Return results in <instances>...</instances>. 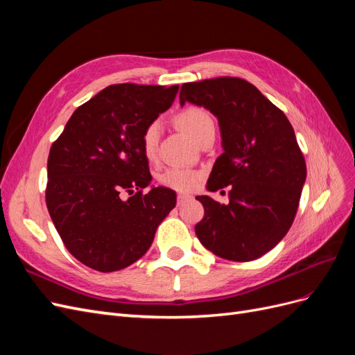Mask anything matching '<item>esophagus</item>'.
Returning <instances> with one entry per match:
<instances>
[{
  "instance_id": "esophagus-1",
  "label": "esophagus",
  "mask_w": 355,
  "mask_h": 355,
  "mask_svg": "<svg viewBox=\"0 0 355 355\" xmlns=\"http://www.w3.org/2000/svg\"><path fill=\"white\" fill-rule=\"evenodd\" d=\"M188 200H191V196H188V194H178V206H182V204H185Z\"/></svg>"
}]
</instances>
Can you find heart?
I'll use <instances>...</instances> for the list:
<instances>
[{
    "label": "heart",
    "instance_id": "obj_1",
    "mask_svg": "<svg viewBox=\"0 0 355 355\" xmlns=\"http://www.w3.org/2000/svg\"><path fill=\"white\" fill-rule=\"evenodd\" d=\"M176 123L184 128V130L198 142L201 137L214 132V121L213 116L200 106H188L182 110L176 115ZM161 135V124L159 121L149 123L141 137L142 153L148 159H154L158 151V142ZM201 173L197 170L185 168V167H168L159 175L158 180L161 185L166 188L175 189L179 192H191L201 184Z\"/></svg>",
    "mask_w": 355,
    "mask_h": 355
}]
</instances>
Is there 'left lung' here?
<instances>
[{"label": "left lung", "instance_id": "obj_1", "mask_svg": "<svg viewBox=\"0 0 355 355\" xmlns=\"http://www.w3.org/2000/svg\"><path fill=\"white\" fill-rule=\"evenodd\" d=\"M179 99L218 116L223 154L213 166L207 189L230 187L228 204L197 197L204 207L197 237L222 259H257L292 227L306 179L293 127L253 84L237 77L185 83Z\"/></svg>", "mask_w": 355, "mask_h": 355}]
</instances>
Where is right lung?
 Instances as JSON below:
<instances>
[{
    "instance_id": "1",
    "label": "right lung",
    "mask_w": 355,
    "mask_h": 355,
    "mask_svg": "<svg viewBox=\"0 0 355 355\" xmlns=\"http://www.w3.org/2000/svg\"><path fill=\"white\" fill-rule=\"evenodd\" d=\"M179 85L114 84L78 106L47 161L46 202L69 253L101 272L148 252L176 192L151 185L141 137L173 103ZM128 193L130 198H125Z\"/></svg>"
}]
</instances>
